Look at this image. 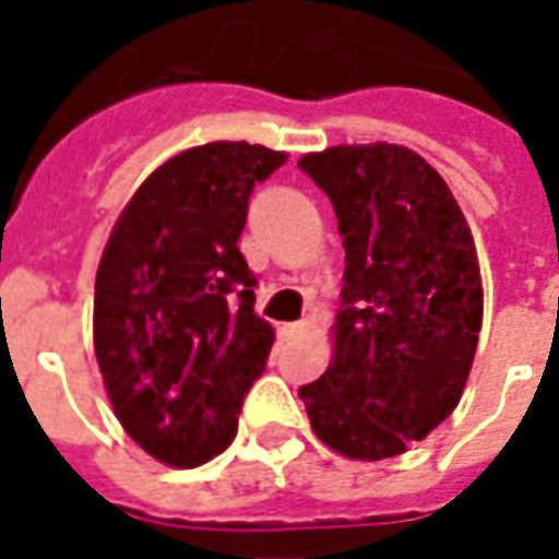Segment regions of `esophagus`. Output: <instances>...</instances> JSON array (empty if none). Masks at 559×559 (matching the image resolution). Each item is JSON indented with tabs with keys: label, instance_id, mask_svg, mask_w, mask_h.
<instances>
[{
	"label": "esophagus",
	"instance_id": "esophagus-1",
	"mask_svg": "<svg viewBox=\"0 0 559 559\" xmlns=\"http://www.w3.org/2000/svg\"><path fill=\"white\" fill-rule=\"evenodd\" d=\"M302 332H308V323H305V320H299V323H284V326H281V335H284V338H296V335H302Z\"/></svg>",
	"mask_w": 559,
	"mask_h": 559
}]
</instances>
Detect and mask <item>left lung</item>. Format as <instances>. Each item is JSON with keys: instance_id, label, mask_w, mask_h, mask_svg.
<instances>
[{"instance_id": "obj_1", "label": "left lung", "mask_w": 559, "mask_h": 559, "mask_svg": "<svg viewBox=\"0 0 559 559\" xmlns=\"http://www.w3.org/2000/svg\"><path fill=\"white\" fill-rule=\"evenodd\" d=\"M299 167L332 200L347 251L335 356L299 399L329 449L395 457L461 401L481 329L476 242L413 148L332 146Z\"/></svg>"}]
</instances>
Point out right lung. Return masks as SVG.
Here are the masks:
<instances>
[{"label":"right lung","instance_id":"add662e5","mask_svg":"<svg viewBox=\"0 0 559 559\" xmlns=\"http://www.w3.org/2000/svg\"><path fill=\"white\" fill-rule=\"evenodd\" d=\"M287 160L206 143L164 160L107 239L95 275V356L116 419L148 455L200 467L236 437L275 332L254 314L239 251L248 197Z\"/></svg>","mask_w":559,"mask_h":559}]
</instances>
